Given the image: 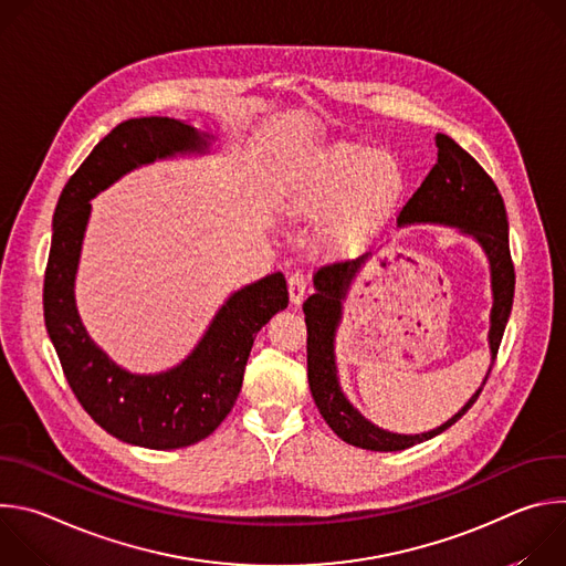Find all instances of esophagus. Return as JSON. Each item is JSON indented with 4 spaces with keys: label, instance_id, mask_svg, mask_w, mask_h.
Listing matches in <instances>:
<instances>
[{
    "label": "esophagus",
    "instance_id": "1",
    "mask_svg": "<svg viewBox=\"0 0 566 566\" xmlns=\"http://www.w3.org/2000/svg\"><path fill=\"white\" fill-rule=\"evenodd\" d=\"M289 297H291L293 306H300L304 302V297H306V282H304V277L300 273H293L289 277Z\"/></svg>",
    "mask_w": 566,
    "mask_h": 566
}]
</instances>
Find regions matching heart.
Instances as JSON below:
<instances>
[{
	"label": "heart",
	"mask_w": 566,
	"mask_h": 566,
	"mask_svg": "<svg viewBox=\"0 0 566 566\" xmlns=\"http://www.w3.org/2000/svg\"><path fill=\"white\" fill-rule=\"evenodd\" d=\"M406 188V170L391 151L338 140L300 160L284 184L280 210L289 221L304 226L325 219L317 249L345 258L389 223Z\"/></svg>",
	"instance_id": "heart-1"
}]
</instances>
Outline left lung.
I'll use <instances>...</instances> for the list:
<instances>
[{
  "label": "left lung",
  "mask_w": 566,
  "mask_h": 566,
  "mask_svg": "<svg viewBox=\"0 0 566 566\" xmlns=\"http://www.w3.org/2000/svg\"><path fill=\"white\" fill-rule=\"evenodd\" d=\"M437 166L430 170L406 208L400 210L398 228L446 226L457 230L461 237L472 239L481 253L486 255L493 306L489 327L491 367L481 380L483 387L493 369L513 308L515 269L509 249V217L497 186L461 145H457L448 134H437ZM369 258L371 253L358 258L356 262L325 266L317 271L313 280L315 293L302 304L306 322L308 387L322 419L345 443L374 452H398L423 443L454 426L472 408V402L481 394V387L446 423L421 434H398L382 430L352 406V400L340 387L336 336L343 322L349 289Z\"/></svg>",
  "instance_id": "1"
}]
</instances>
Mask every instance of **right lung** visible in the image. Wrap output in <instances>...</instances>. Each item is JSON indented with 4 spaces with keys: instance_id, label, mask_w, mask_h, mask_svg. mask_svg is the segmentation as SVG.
Returning <instances> with one entry per match:
<instances>
[{
    "instance_id": "right-lung-1",
    "label": "right lung",
    "mask_w": 566,
    "mask_h": 566,
    "mask_svg": "<svg viewBox=\"0 0 566 566\" xmlns=\"http://www.w3.org/2000/svg\"><path fill=\"white\" fill-rule=\"evenodd\" d=\"M217 136L190 120L129 118L114 127L64 186L53 212L44 275V322L64 376L87 415L123 443L177 450L212 434L232 410L258 332L289 306L282 273L232 291L192 352L170 369L134 374L90 336L75 302L92 201L125 175L156 160L206 156Z\"/></svg>"
}]
</instances>
